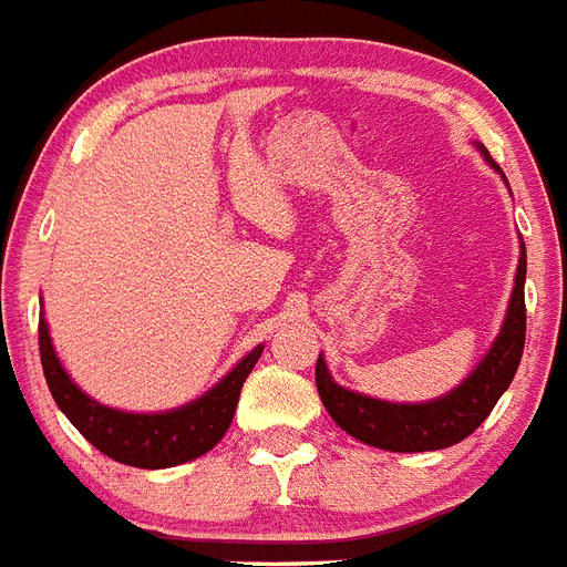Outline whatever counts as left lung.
<instances>
[{
  "mask_svg": "<svg viewBox=\"0 0 567 567\" xmlns=\"http://www.w3.org/2000/svg\"><path fill=\"white\" fill-rule=\"evenodd\" d=\"M482 154L499 171L488 151ZM522 348H525V245H522L514 297H511L499 339L488 357L482 359L480 368L456 391L442 400L422 402V405H393V402L371 400V396L339 388L324 368L322 357L317 359V388L333 422L359 442L382 447V451H400V454L440 451L471 436L488 420V413L494 411L502 393L508 391L511 379L519 368Z\"/></svg>",
  "mask_w": 567,
  "mask_h": 567,
  "instance_id": "1",
  "label": "left lung"
}]
</instances>
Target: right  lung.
<instances>
[{
  "label": "right lung",
  "mask_w": 567,
  "mask_h": 567,
  "mask_svg": "<svg viewBox=\"0 0 567 567\" xmlns=\"http://www.w3.org/2000/svg\"><path fill=\"white\" fill-rule=\"evenodd\" d=\"M259 353H262V344L254 348L214 391L190 405L167 413H125L93 402L73 385L53 353L45 319H39L42 371H45L48 388L62 413L96 451L122 465L147 467V471L196 460L223 440L234 420L243 382L254 371Z\"/></svg>",
  "instance_id": "add662e5"
}]
</instances>
